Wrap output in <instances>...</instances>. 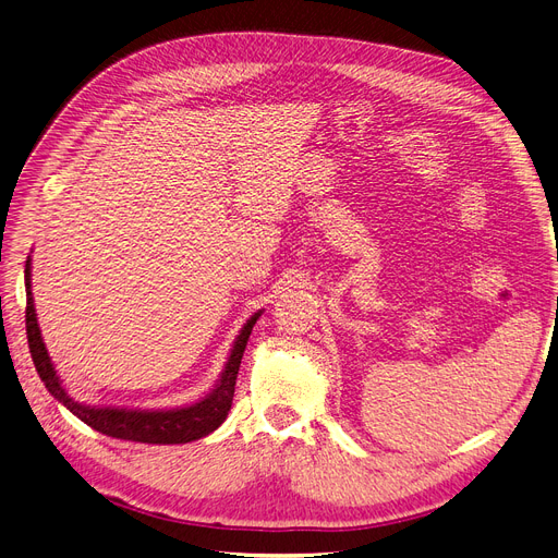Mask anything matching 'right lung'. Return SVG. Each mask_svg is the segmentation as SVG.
Segmentation results:
<instances>
[{"mask_svg": "<svg viewBox=\"0 0 558 558\" xmlns=\"http://www.w3.org/2000/svg\"><path fill=\"white\" fill-rule=\"evenodd\" d=\"M24 287H27V312H24V317H27V339H29V351L34 357L36 372L47 390H50V395L59 399L70 413L77 415L84 424L118 440L148 442V445H184L191 440L205 438V435H209L226 422L232 405V397H234L241 357H244L251 330L262 312H255L253 317L244 324V328H241L219 383H216L214 390L198 403L186 405V408H173V410L95 408V405L77 403L63 390L52 360L47 355L40 328H38V319H36L34 296H32V262L29 259H27V269H24Z\"/></svg>", "mask_w": 558, "mask_h": 558, "instance_id": "add662e5", "label": "right lung"}]
</instances>
